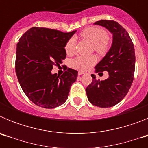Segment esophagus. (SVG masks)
<instances>
[{
	"mask_svg": "<svg viewBox=\"0 0 148 148\" xmlns=\"http://www.w3.org/2000/svg\"><path fill=\"white\" fill-rule=\"evenodd\" d=\"M83 74H84V72H83V71H79V72H78V75H83Z\"/></svg>",
	"mask_w": 148,
	"mask_h": 148,
	"instance_id": "1",
	"label": "esophagus"
}]
</instances>
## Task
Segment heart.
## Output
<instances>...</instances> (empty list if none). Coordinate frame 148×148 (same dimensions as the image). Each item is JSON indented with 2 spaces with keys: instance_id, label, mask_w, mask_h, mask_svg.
Returning a JSON list of instances; mask_svg holds the SVG:
<instances>
[{
  "instance_id": "heart-1",
  "label": "heart",
  "mask_w": 148,
  "mask_h": 148,
  "mask_svg": "<svg viewBox=\"0 0 148 148\" xmlns=\"http://www.w3.org/2000/svg\"><path fill=\"white\" fill-rule=\"evenodd\" d=\"M81 36L93 44V49L99 54H104L108 50L109 42L108 33L102 28L98 27H90L81 32ZM75 49V38H71L65 46V50L68 55L73 54ZM96 62L94 56H79L72 60L71 66L75 69L82 71L88 70Z\"/></svg>"
}]
</instances>
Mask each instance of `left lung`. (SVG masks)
<instances>
[{"label":"left lung","instance_id":"1","mask_svg":"<svg viewBox=\"0 0 148 148\" xmlns=\"http://www.w3.org/2000/svg\"><path fill=\"white\" fill-rule=\"evenodd\" d=\"M95 25L105 27L113 35L108 53L95 67V73L108 71V78L96 80L91 75L92 83L86 89L90 103L100 108H110L119 103L130 90L135 70V50L129 34L118 22L101 20Z\"/></svg>","mask_w":148,"mask_h":148}]
</instances>
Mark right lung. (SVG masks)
Wrapping results in <instances>:
<instances>
[{
    "label": "right lung",
    "instance_id": "right-lung-1",
    "mask_svg": "<svg viewBox=\"0 0 148 148\" xmlns=\"http://www.w3.org/2000/svg\"><path fill=\"white\" fill-rule=\"evenodd\" d=\"M75 32L32 27L17 44L15 72L18 82L26 95L38 107L52 109L67 99L78 71L69 68L60 76L51 70L53 65L59 64L66 58L65 46Z\"/></svg>",
    "mask_w": 148,
    "mask_h": 148
}]
</instances>
